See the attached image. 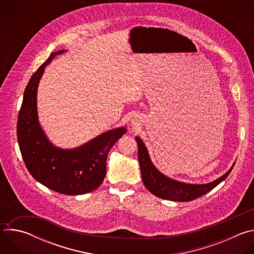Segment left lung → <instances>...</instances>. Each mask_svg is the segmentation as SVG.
Wrapping results in <instances>:
<instances>
[{"label":"left lung","instance_id":"left-lung-1","mask_svg":"<svg viewBox=\"0 0 254 254\" xmlns=\"http://www.w3.org/2000/svg\"><path fill=\"white\" fill-rule=\"evenodd\" d=\"M135 140L138 147L137 157L141 172L142 182L152 194L162 199L178 202H188L195 200L207 194L217 185L220 184L223 180H225L228 177V175L233 169L232 166V168L225 175L209 184L193 185L177 182V181L167 178L155 168V166L150 160L147 148L144 146L142 140L138 136L135 137Z\"/></svg>","mask_w":254,"mask_h":254}]
</instances>
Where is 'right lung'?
I'll list each match as a JSON object with an SVG mask.
<instances>
[{"label": "right lung", "instance_id": "1", "mask_svg": "<svg viewBox=\"0 0 254 254\" xmlns=\"http://www.w3.org/2000/svg\"><path fill=\"white\" fill-rule=\"evenodd\" d=\"M62 52H53L30 78L18 116L17 136L26 168L35 180L60 194L81 195L101 185L107 154L127 130L120 127L107 131L69 151L59 150L48 141L38 124L36 95L44 67Z\"/></svg>", "mask_w": 254, "mask_h": 254}]
</instances>
